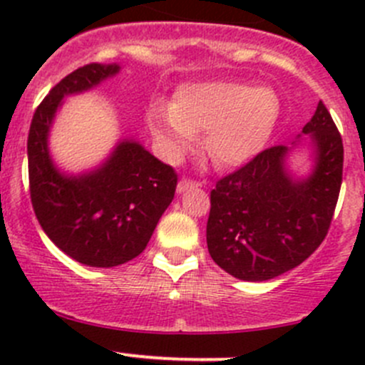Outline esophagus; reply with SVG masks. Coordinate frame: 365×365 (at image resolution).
Segmentation results:
<instances>
[{
  "label": "esophagus",
  "instance_id": "obj_1",
  "mask_svg": "<svg viewBox=\"0 0 365 365\" xmlns=\"http://www.w3.org/2000/svg\"><path fill=\"white\" fill-rule=\"evenodd\" d=\"M194 187H201L200 182H194V180H187V178H182L178 182V185H176V192L182 194L185 192V190L189 189H194Z\"/></svg>",
  "mask_w": 365,
  "mask_h": 365
}]
</instances>
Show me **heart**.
<instances>
[{"mask_svg":"<svg viewBox=\"0 0 365 365\" xmlns=\"http://www.w3.org/2000/svg\"><path fill=\"white\" fill-rule=\"evenodd\" d=\"M281 118L272 88L242 81H200L176 88L169 108L153 104L148 123L169 160H178L205 130L206 153L219 165L252 160L267 146Z\"/></svg>","mask_w":365,"mask_h":365,"instance_id":"1","label":"heart"}]
</instances>
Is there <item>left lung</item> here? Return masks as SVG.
Listing matches in <instances>:
<instances>
[{"mask_svg":"<svg viewBox=\"0 0 365 365\" xmlns=\"http://www.w3.org/2000/svg\"><path fill=\"white\" fill-rule=\"evenodd\" d=\"M307 144L313 164L297 177L289 157ZM342 139L329 109L316 113L289 146H272L219 180L210 194L206 244L240 281L274 279L307 259L327 237L342 182Z\"/></svg>","mask_w":365,"mask_h":365,"instance_id":"8db88e82","label":"left lung"}]
</instances>
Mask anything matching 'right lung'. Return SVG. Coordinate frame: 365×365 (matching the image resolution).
<instances>
[{
  "mask_svg": "<svg viewBox=\"0 0 365 365\" xmlns=\"http://www.w3.org/2000/svg\"><path fill=\"white\" fill-rule=\"evenodd\" d=\"M118 63L73 70L33 114L28 135L31 205L40 226L72 259L111 268L139 256L175 197L178 176L135 139H120L108 157L83 173L61 171L49 150L63 101L120 73Z\"/></svg>",
  "mask_w": 365,
  "mask_h": 365,
  "instance_id": "obj_1",
  "label": "right lung"
}]
</instances>
